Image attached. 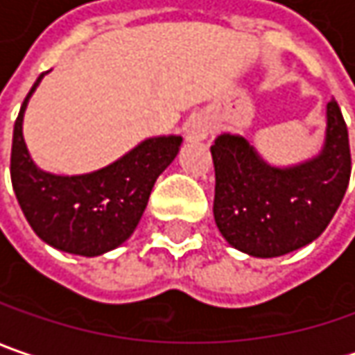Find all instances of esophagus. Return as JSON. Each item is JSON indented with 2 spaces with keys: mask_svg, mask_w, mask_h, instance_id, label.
I'll use <instances>...</instances> for the list:
<instances>
[{
  "mask_svg": "<svg viewBox=\"0 0 355 355\" xmlns=\"http://www.w3.org/2000/svg\"><path fill=\"white\" fill-rule=\"evenodd\" d=\"M212 132V123L205 115H196L187 125V141H205Z\"/></svg>",
  "mask_w": 355,
  "mask_h": 355,
  "instance_id": "1",
  "label": "esophagus"
}]
</instances>
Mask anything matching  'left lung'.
<instances>
[{
  "instance_id": "1",
  "label": "left lung",
  "mask_w": 355,
  "mask_h": 355,
  "mask_svg": "<svg viewBox=\"0 0 355 355\" xmlns=\"http://www.w3.org/2000/svg\"><path fill=\"white\" fill-rule=\"evenodd\" d=\"M214 220L224 240L254 258H276L314 242L346 194L352 157L338 103L326 107V137L316 157L290 166L266 162L242 135L223 132L210 147Z\"/></svg>"
}]
</instances>
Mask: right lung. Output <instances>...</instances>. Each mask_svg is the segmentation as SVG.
Segmentation results:
<instances>
[{
  "label": "right lung",
  "instance_id": "right-lung-1",
  "mask_svg": "<svg viewBox=\"0 0 355 355\" xmlns=\"http://www.w3.org/2000/svg\"><path fill=\"white\" fill-rule=\"evenodd\" d=\"M47 73L33 83L13 127L11 184L27 223L43 242L69 254L101 256L135 232L150 191L175 161L182 137L145 139L115 162L85 175L47 173L33 162L24 139L27 103Z\"/></svg>",
  "mask_w": 355,
  "mask_h": 355
}]
</instances>
